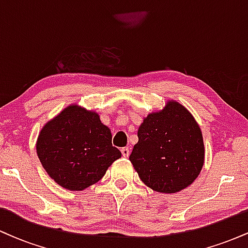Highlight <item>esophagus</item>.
<instances>
[{
	"instance_id": "34e87169",
	"label": "esophagus",
	"mask_w": 248,
	"mask_h": 248,
	"mask_svg": "<svg viewBox=\"0 0 248 248\" xmlns=\"http://www.w3.org/2000/svg\"><path fill=\"white\" fill-rule=\"evenodd\" d=\"M121 154H122V156H124V157H128V156H129V154H130L129 148H128V147L122 148V149H121Z\"/></svg>"
}]
</instances>
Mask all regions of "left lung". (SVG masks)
Listing matches in <instances>:
<instances>
[{"label": "left lung", "mask_w": 248, "mask_h": 248, "mask_svg": "<svg viewBox=\"0 0 248 248\" xmlns=\"http://www.w3.org/2000/svg\"><path fill=\"white\" fill-rule=\"evenodd\" d=\"M129 156L141 181L154 191L176 193L195 182L205 158L201 127L176 100L149 113L138 130Z\"/></svg>", "instance_id": "obj_1"}]
</instances>
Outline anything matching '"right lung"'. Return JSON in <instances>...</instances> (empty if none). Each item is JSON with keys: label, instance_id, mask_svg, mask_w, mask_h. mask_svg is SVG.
Listing matches in <instances>:
<instances>
[{"label": "right lung", "instance_id": "obj_1", "mask_svg": "<svg viewBox=\"0 0 248 248\" xmlns=\"http://www.w3.org/2000/svg\"><path fill=\"white\" fill-rule=\"evenodd\" d=\"M36 150L47 175L71 191L95 184L121 157L100 115L77 104L64 108L43 126Z\"/></svg>", "mask_w": 248, "mask_h": 248}]
</instances>
